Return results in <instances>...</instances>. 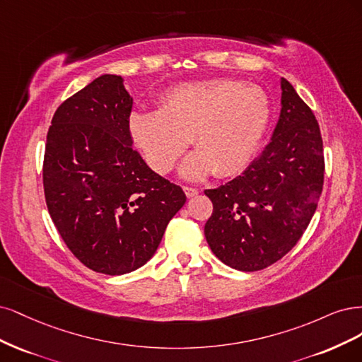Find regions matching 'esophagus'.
Segmentation results:
<instances>
[{
	"label": "esophagus",
	"instance_id": "34e87169",
	"mask_svg": "<svg viewBox=\"0 0 362 362\" xmlns=\"http://www.w3.org/2000/svg\"><path fill=\"white\" fill-rule=\"evenodd\" d=\"M183 191H185V194H186V197H188V198H192V197H195L198 194V189L189 188V186H185Z\"/></svg>",
	"mask_w": 362,
	"mask_h": 362
}]
</instances>
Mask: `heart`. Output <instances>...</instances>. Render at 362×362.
Returning <instances> with one entry per match:
<instances>
[{
  "instance_id": "obj_1",
  "label": "heart",
  "mask_w": 362,
  "mask_h": 362,
  "mask_svg": "<svg viewBox=\"0 0 362 362\" xmlns=\"http://www.w3.org/2000/svg\"><path fill=\"white\" fill-rule=\"evenodd\" d=\"M271 119L263 88L236 79H209L170 90L159 111H135L129 132L156 173H168L188 139L197 148L180 165L182 177L215 173L228 177L250 164Z\"/></svg>"
}]
</instances>
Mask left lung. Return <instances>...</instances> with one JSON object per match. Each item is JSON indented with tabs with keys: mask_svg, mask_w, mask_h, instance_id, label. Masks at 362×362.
Returning a JSON list of instances; mask_svg holds the SVG:
<instances>
[{
	"mask_svg": "<svg viewBox=\"0 0 362 362\" xmlns=\"http://www.w3.org/2000/svg\"><path fill=\"white\" fill-rule=\"evenodd\" d=\"M271 141L239 177L204 194L214 204L204 236L233 269H264L295 247L323 188L319 123L287 79Z\"/></svg>",
	"mask_w": 362,
	"mask_h": 362,
	"instance_id": "obj_1",
	"label": "left lung"
}]
</instances>
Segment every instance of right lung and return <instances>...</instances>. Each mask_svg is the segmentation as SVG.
<instances>
[{
    "instance_id": "1",
    "label": "right lung",
    "mask_w": 362,
    "mask_h": 362,
    "mask_svg": "<svg viewBox=\"0 0 362 362\" xmlns=\"http://www.w3.org/2000/svg\"><path fill=\"white\" fill-rule=\"evenodd\" d=\"M117 75H102L64 100L46 136V206L67 248L90 269L129 274L156 252L186 202L180 186L134 150V99Z\"/></svg>"
}]
</instances>
